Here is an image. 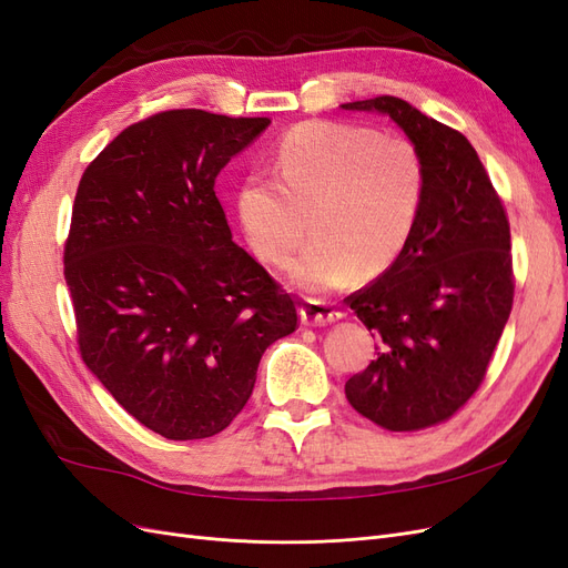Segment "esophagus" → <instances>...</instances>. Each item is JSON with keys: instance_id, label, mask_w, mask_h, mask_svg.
Returning a JSON list of instances; mask_svg holds the SVG:
<instances>
[{"instance_id": "1", "label": "esophagus", "mask_w": 568, "mask_h": 568, "mask_svg": "<svg viewBox=\"0 0 568 568\" xmlns=\"http://www.w3.org/2000/svg\"><path fill=\"white\" fill-rule=\"evenodd\" d=\"M343 317V313L338 307H334L332 303H324L317 298H305L301 303V322L303 324H315V326H324L338 322Z\"/></svg>"}]
</instances>
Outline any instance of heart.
Here are the masks:
<instances>
[{
	"instance_id": "b5f03b06",
	"label": "heart",
	"mask_w": 568,
	"mask_h": 568,
	"mask_svg": "<svg viewBox=\"0 0 568 568\" xmlns=\"http://www.w3.org/2000/svg\"><path fill=\"white\" fill-rule=\"evenodd\" d=\"M277 178L253 173L236 189V215L261 261L284 265L317 234L291 280L307 291L376 277L398 261L422 215L426 168L400 134L338 120H305L272 151Z\"/></svg>"
}]
</instances>
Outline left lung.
<instances>
[{"instance_id":"8db88e82","label":"left lung","mask_w":568,"mask_h":568,"mask_svg":"<svg viewBox=\"0 0 568 568\" xmlns=\"http://www.w3.org/2000/svg\"><path fill=\"white\" fill-rule=\"evenodd\" d=\"M379 111L422 153L426 194L409 244L382 277L348 296L376 338L348 403L388 432L450 419L484 382L514 301L505 205L462 132L398 97L343 104Z\"/></svg>"}]
</instances>
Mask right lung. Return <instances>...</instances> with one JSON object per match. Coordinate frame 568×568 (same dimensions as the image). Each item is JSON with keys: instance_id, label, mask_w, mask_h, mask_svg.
Segmentation results:
<instances>
[{"instance_id": "obj_1", "label": "right lung", "mask_w": 568, "mask_h": 568, "mask_svg": "<svg viewBox=\"0 0 568 568\" xmlns=\"http://www.w3.org/2000/svg\"><path fill=\"white\" fill-rule=\"evenodd\" d=\"M270 125L175 109L120 132L82 173L63 274L84 365L168 440L220 434L248 403L296 298L232 242L215 178Z\"/></svg>"}]
</instances>
